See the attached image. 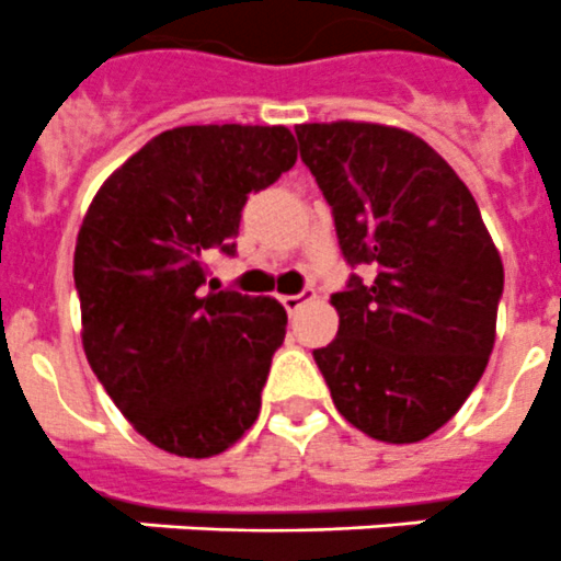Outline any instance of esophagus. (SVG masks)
<instances>
[{
    "label": "esophagus",
    "mask_w": 561,
    "mask_h": 561,
    "mask_svg": "<svg viewBox=\"0 0 561 561\" xmlns=\"http://www.w3.org/2000/svg\"><path fill=\"white\" fill-rule=\"evenodd\" d=\"M310 296H313V290H305V294H296V296H279V301L287 313H296V310H299L301 305L310 299Z\"/></svg>",
    "instance_id": "34e87169"
}]
</instances>
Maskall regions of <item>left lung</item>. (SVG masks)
<instances>
[{
	"label": "left lung",
	"instance_id": "obj_1",
	"mask_svg": "<svg viewBox=\"0 0 561 561\" xmlns=\"http://www.w3.org/2000/svg\"><path fill=\"white\" fill-rule=\"evenodd\" d=\"M301 160L333 208L362 279L333 294L339 333L313 350L335 409L364 435L417 443L466 403L494 347L503 260L474 197L407 129L296 126Z\"/></svg>",
	"mask_w": 561,
	"mask_h": 561
}]
</instances>
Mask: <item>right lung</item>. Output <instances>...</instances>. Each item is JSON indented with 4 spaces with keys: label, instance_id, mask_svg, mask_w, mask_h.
<instances>
[{
    "label": "right lung",
    "instance_id": "1",
    "mask_svg": "<svg viewBox=\"0 0 561 561\" xmlns=\"http://www.w3.org/2000/svg\"><path fill=\"white\" fill-rule=\"evenodd\" d=\"M294 163L285 126H178L112 172L81 222L72 276L87 362L169 455H220L260 415L287 313L271 296L206 294V256L237 251L248 194Z\"/></svg>",
    "mask_w": 561,
    "mask_h": 561
}]
</instances>
